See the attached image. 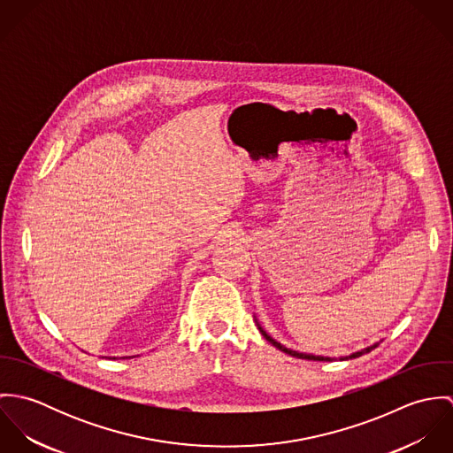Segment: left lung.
<instances>
[{
	"mask_svg": "<svg viewBox=\"0 0 453 453\" xmlns=\"http://www.w3.org/2000/svg\"><path fill=\"white\" fill-rule=\"evenodd\" d=\"M259 331H261V334L273 345V347H277L279 350H282V352H286V354H289V356H293V357H298V359H309V361H331V357H323V356H312V354H303V352H296V350H289V349H286L284 345H280L279 342H275L273 338H270L261 327H259ZM377 347V343L375 345H372V347H368V349H365V350H361V352H354V354H350V356H347V357H343V359H354V357H359V356H363V354H366V352H370V350H373Z\"/></svg>",
	"mask_w": 453,
	"mask_h": 453,
	"instance_id": "obj_1",
	"label": "left lung"
}]
</instances>
